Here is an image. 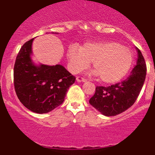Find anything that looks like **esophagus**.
Masks as SVG:
<instances>
[{
	"label": "esophagus",
	"mask_w": 155,
	"mask_h": 155,
	"mask_svg": "<svg viewBox=\"0 0 155 155\" xmlns=\"http://www.w3.org/2000/svg\"><path fill=\"white\" fill-rule=\"evenodd\" d=\"M76 79L77 82H86L87 81V80H86L85 79H84V78H82V77H79V76H77Z\"/></svg>",
	"instance_id": "esophagus-1"
}]
</instances>
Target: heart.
<instances>
[{
	"label": "heart",
	"instance_id": "1",
	"mask_svg": "<svg viewBox=\"0 0 155 155\" xmlns=\"http://www.w3.org/2000/svg\"><path fill=\"white\" fill-rule=\"evenodd\" d=\"M67 57L72 73H79L92 63L94 74L106 84L121 81L130 71L132 61L130 51L114 41L88 42L81 49L72 46L68 48Z\"/></svg>",
	"mask_w": 155,
	"mask_h": 155
}]
</instances>
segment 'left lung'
I'll return each instance as SVG.
<instances>
[{
	"instance_id": "8db88e82",
	"label": "left lung",
	"mask_w": 155,
	"mask_h": 155,
	"mask_svg": "<svg viewBox=\"0 0 155 155\" xmlns=\"http://www.w3.org/2000/svg\"><path fill=\"white\" fill-rule=\"evenodd\" d=\"M137 51V65L130 75L121 83L109 87H97L94 95L89 99L92 107L107 117L116 116L134 104L146 78L147 67L142 53Z\"/></svg>"
}]
</instances>
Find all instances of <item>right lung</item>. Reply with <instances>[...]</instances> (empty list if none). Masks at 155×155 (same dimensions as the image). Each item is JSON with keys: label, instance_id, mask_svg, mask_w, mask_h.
Listing matches in <instances>:
<instances>
[{"label": "right lung", "instance_id": "obj_1", "mask_svg": "<svg viewBox=\"0 0 155 155\" xmlns=\"http://www.w3.org/2000/svg\"><path fill=\"white\" fill-rule=\"evenodd\" d=\"M34 39L25 43L18 54L13 71L14 87L25 107L33 112L45 114L64 102L76 78L60 64H35L31 58Z\"/></svg>", "mask_w": 155, "mask_h": 155}]
</instances>
